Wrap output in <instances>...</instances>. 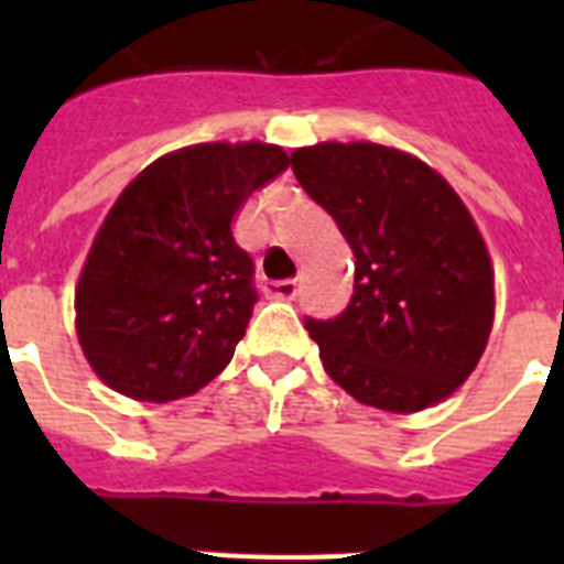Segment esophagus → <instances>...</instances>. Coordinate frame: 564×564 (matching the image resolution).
<instances>
[{
  "instance_id": "esophagus-1",
  "label": "esophagus",
  "mask_w": 564,
  "mask_h": 564,
  "mask_svg": "<svg viewBox=\"0 0 564 564\" xmlns=\"http://www.w3.org/2000/svg\"><path fill=\"white\" fill-rule=\"evenodd\" d=\"M299 281H272L265 283V295L278 301H295L299 299Z\"/></svg>"
}]
</instances>
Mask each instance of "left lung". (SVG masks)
I'll return each mask as SVG.
<instances>
[{
  "instance_id": "1",
  "label": "left lung",
  "mask_w": 564,
  "mask_h": 564,
  "mask_svg": "<svg viewBox=\"0 0 564 564\" xmlns=\"http://www.w3.org/2000/svg\"><path fill=\"white\" fill-rule=\"evenodd\" d=\"M292 172L354 251L348 307L304 318L327 375L377 410L447 398L495 316L489 251L459 195L419 158L375 143L295 149Z\"/></svg>"
}]
</instances>
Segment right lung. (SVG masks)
Wrapping results in <instances>:
<instances>
[{"instance_id":"add662e5","label":"right lung","mask_w":564,"mask_h":564,"mask_svg":"<svg viewBox=\"0 0 564 564\" xmlns=\"http://www.w3.org/2000/svg\"><path fill=\"white\" fill-rule=\"evenodd\" d=\"M286 166L278 145H189L119 195L75 290L78 343L110 389L166 403L228 366L257 304L230 221Z\"/></svg>"}]
</instances>
